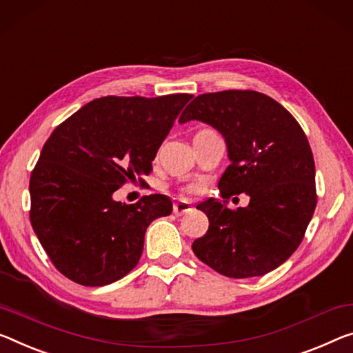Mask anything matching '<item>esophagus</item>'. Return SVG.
I'll list each match as a JSON object with an SVG mask.
<instances>
[{
    "mask_svg": "<svg viewBox=\"0 0 353 353\" xmlns=\"http://www.w3.org/2000/svg\"><path fill=\"white\" fill-rule=\"evenodd\" d=\"M192 205L188 202V200H176L175 203H173V213L176 216H181V214H186L189 211H192Z\"/></svg>",
    "mask_w": 353,
    "mask_h": 353,
    "instance_id": "obj_1",
    "label": "esophagus"
}]
</instances>
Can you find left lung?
I'll use <instances>...</instances> for the list:
<instances>
[{"mask_svg":"<svg viewBox=\"0 0 353 353\" xmlns=\"http://www.w3.org/2000/svg\"><path fill=\"white\" fill-rule=\"evenodd\" d=\"M202 121L219 131L230 165L219 180L221 197L197 208L210 227L192 243L203 263L243 279L263 276L296 251L316 210V167L300 124L270 96L251 90L200 94L180 123ZM245 192L250 205L230 210L226 199Z\"/></svg>","mask_w":353,"mask_h":353,"instance_id":"left-lung-1","label":"left lung"}]
</instances>
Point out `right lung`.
Instances as JSON below:
<instances>
[{
	"mask_svg": "<svg viewBox=\"0 0 353 353\" xmlns=\"http://www.w3.org/2000/svg\"><path fill=\"white\" fill-rule=\"evenodd\" d=\"M192 94L94 99L52 132L30 178V219L47 256L74 283H115L139 263L145 232L172 213L167 195L117 202L153 170L161 143Z\"/></svg>",
	"mask_w": 353,
	"mask_h": 353,
	"instance_id": "add662e5",
	"label": "right lung"
}]
</instances>
